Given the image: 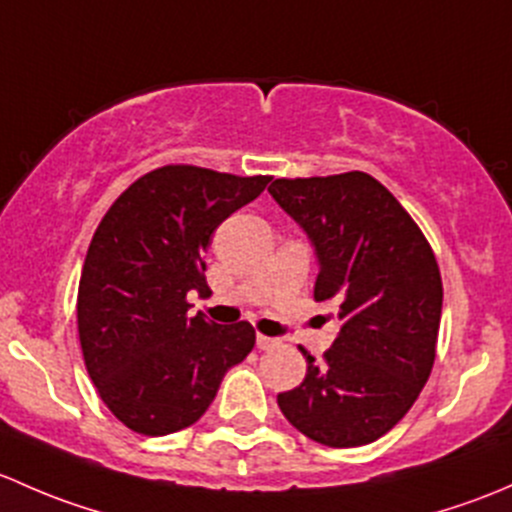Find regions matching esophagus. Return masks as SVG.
<instances>
[{
  "mask_svg": "<svg viewBox=\"0 0 512 512\" xmlns=\"http://www.w3.org/2000/svg\"><path fill=\"white\" fill-rule=\"evenodd\" d=\"M278 345V337H268V335H256V347L258 350H271V347Z\"/></svg>",
  "mask_w": 512,
  "mask_h": 512,
  "instance_id": "esophagus-1",
  "label": "esophagus"
}]
</instances>
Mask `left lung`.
<instances>
[{
  "instance_id": "1",
  "label": "left lung",
  "mask_w": 512,
  "mask_h": 512,
  "mask_svg": "<svg viewBox=\"0 0 512 512\" xmlns=\"http://www.w3.org/2000/svg\"><path fill=\"white\" fill-rule=\"evenodd\" d=\"M278 207L305 231L318 258L315 300L337 305L335 342L278 394L283 416L333 449L365 446L412 409L436 357L444 286L414 219L367 172L276 179Z\"/></svg>"
}]
</instances>
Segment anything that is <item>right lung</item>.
Returning a JSON list of instances; mask_svg holds the SVG:
<instances>
[{
    "mask_svg": "<svg viewBox=\"0 0 512 512\" xmlns=\"http://www.w3.org/2000/svg\"><path fill=\"white\" fill-rule=\"evenodd\" d=\"M268 182L167 165L130 184L98 224L78 286V337L100 399L128 429L192 426L254 350L249 323L187 318V293H209L212 234Z\"/></svg>",
    "mask_w": 512,
    "mask_h": 512,
    "instance_id": "add662e5",
    "label": "right lung"
}]
</instances>
